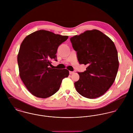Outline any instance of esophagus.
<instances>
[{"label":"esophagus","mask_w":133,"mask_h":133,"mask_svg":"<svg viewBox=\"0 0 133 133\" xmlns=\"http://www.w3.org/2000/svg\"><path fill=\"white\" fill-rule=\"evenodd\" d=\"M74 71H69V74H74Z\"/></svg>","instance_id":"34e87169"}]
</instances>
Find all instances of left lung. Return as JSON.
<instances>
[{
	"mask_svg": "<svg viewBox=\"0 0 133 133\" xmlns=\"http://www.w3.org/2000/svg\"><path fill=\"white\" fill-rule=\"evenodd\" d=\"M79 64L87 65L86 70L78 72L74 83L77 92L88 98L103 95L113 84L119 67L118 53L112 40L97 30H86L70 38Z\"/></svg>",
	"mask_w": 133,
	"mask_h": 133,
	"instance_id": "1",
	"label": "left lung"
}]
</instances>
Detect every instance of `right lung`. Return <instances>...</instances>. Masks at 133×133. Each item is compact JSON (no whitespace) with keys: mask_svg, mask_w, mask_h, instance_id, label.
<instances>
[{"mask_svg":"<svg viewBox=\"0 0 133 133\" xmlns=\"http://www.w3.org/2000/svg\"><path fill=\"white\" fill-rule=\"evenodd\" d=\"M68 37L45 30H39L27 36L21 43L17 56L19 75L33 95L46 98L59 89L69 71L50 67L51 60L57 61L59 45ZM51 67V66H50Z\"/></svg>","mask_w":133,"mask_h":133,"instance_id":"add662e5","label":"right lung"}]
</instances>
